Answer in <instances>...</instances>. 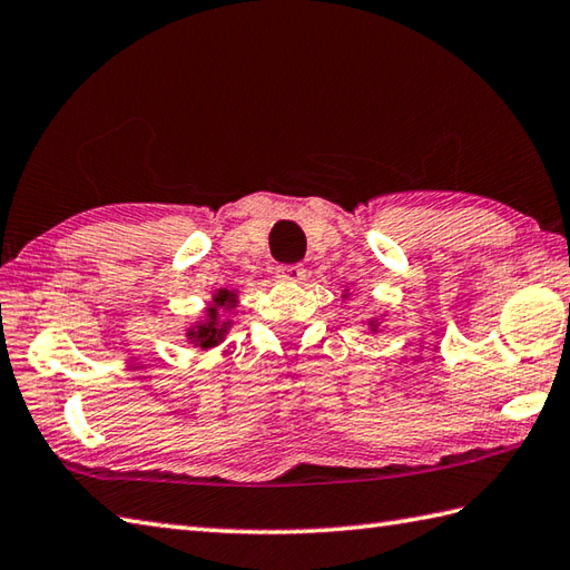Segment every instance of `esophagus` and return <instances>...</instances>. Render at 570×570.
<instances>
[{
	"label": "esophagus",
	"mask_w": 570,
	"mask_h": 570,
	"mask_svg": "<svg viewBox=\"0 0 570 570\" xmlns=\"http://www.w3.org/2000/svg\"><path fill=\"white\" fill-rule=\"evenodd\" d=\"M275 277L277 281H285V283H299L302 277H305V268L302 265H277L275 268Z\"/></svg>",
	"instance_id": "1"
}]
</instances>
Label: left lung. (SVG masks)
<instances>
[{
  "mask_svg": "<svg viewBox=\"0 0 570 570\" xmlns=\"http://www.w3.org/2000/svg\"><path fill=\"white\" fill-rule=\"evenodd\" d=\"M371 330H374V332H376V322H371Z\"/></svg>",
  "mask_w": 570,
  "mask_h": 570,
  "instance_id": "left-lung-1",
  "label": "left lung"
}]
</instances>
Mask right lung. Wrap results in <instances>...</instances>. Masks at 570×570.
I'll list each match as a JSON object with an SVG mask.
<instances>
[{
    "mask_svg": "<svg viewBox=\"0 0 570 570\" xmlns=\"http://www.w3.org/2000/svg\"><path fill=\"white\" fill-rule=\"evenodd\" d=\"M236 302H238L236 293H230V289H226V287L218 289V293L214 295V305L206 309V320L199 322L194 330L187 332L189 340L196 346H202V350H212V346H216L218 342H224V336H226V330H228L230 322H220L218 320V309L236 307Z\"/></svg>",
    "mask_w": 570,
    "mask_h": 570,
    "instance_id": "add662e5",
    "label": "right lung"
}]
</instances>
